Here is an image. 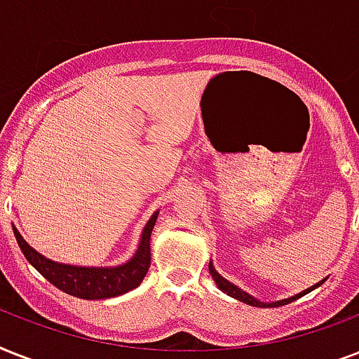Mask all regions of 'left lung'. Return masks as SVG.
Instances as JSON below:
<instances>
[{"label": "left lung", "instance_id": "8db88e82", "mask_svg": "<svg viewBox=\"0 0 359 359\" xmlns=\"http://www.w3.org/2000/svg\"><path fill=\"white\" fill-rule=\"evenodd\" d=\"M208 272H210V276H212V279L216 281V285H218V289L219 290H224L225 294H229L231 298H235V300H240V302H244V304H248V306H253V307H279V306H285V304H289V302H294L296 298H300V296L307 294V292H311L313 289H317V287H320V285L326 281V278L320 279L318 283H315L313 287H309V289L306 290H302V292H298V294L294 296H290V298H283V300H278V302H261V300H257L255 296H251L248 294L245 290H242L240 287H236L235 283H231L229 279H225L224 276L219 272H216V268H214L212 261L208 262Z\"/></svg>", "mask_w": 359, "mask_h": 359}]
</instances>
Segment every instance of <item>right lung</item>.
<instances>
[{
    "label": "right lung",
    "instance_id": "obj_1",
    "mask_svg": "<svg viewBox=\"0 0 359 359\" xmlns=\"http://www.w3.org/2000/svg\"><path fill=\"white\" fill-rule=\"evenodd\" d=\"M156 218L158 210L149 218L141 231L140 244H137L134 255L119 266H76V264L52 261L33 250L16 227H13V231L25 259L50 283L76 298L102 300V298L124 294V292L135 289L145 279L149 266H151V233L154 229Z\"/></svg>",
    "mask_w": 359,
    "mask_h": 359
}]
</instances>
